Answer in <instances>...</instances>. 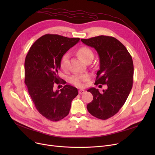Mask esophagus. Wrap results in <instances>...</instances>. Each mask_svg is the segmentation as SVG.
Here are the masks:
<instances>
[{"mask_svg": "<svg viewBox=\"0 0 155 155\" xmlns=\"http://www.w3.org/2000/svg\"><path fill=\"white\" fill-rule=\"evenodd\" d=\"M85 93V91L84 90H83V89H80V90L78 91V94H84Z\"/></svg>", "mask_w": 155, "mask_h": 155, "instance_id": "1", "label": "esophagus"}]
</instances>
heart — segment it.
Wrapping results in <instances>:
<instances>
[{
  "label": "heart",
  "instance_id": "heart-1",
  "mask_svg": "<svg viewBox=\"0 0 155 155\" xmlns=\"http://www.w3.org/2000/svg\"><path fill=\"white\" fill-rule=\"evenodd\" d=\"M77 54L84 62L89 59H92L94 57V53L91 48L87 46H82L80 48L77 50ZM68 53H65L63 55L60 61V67L62 70H67L68 67ZM87 80V77L86 75H76L73 76L70 78V82L73 85L77 87H82L84 85V82Z\"/></svg>",
  "mask_w": 155,
  "mask_h": 155
}]
</instances>
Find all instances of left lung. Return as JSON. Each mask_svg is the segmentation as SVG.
Segmentation results:
<instances>
[{
  "instance_id": "left-lung-1",
  "label": "left lung",
  "mask_w": 155,
  "mask_h": 155,
  "mask_svg": "<svg viewBox=\"0 0 155 155\" xmlns=\"http://www.w3.org/2000/svg\"><path fill=\"white\" fill-rule=\"evenodd\" d=\"M81 41L94 48L99 56L100 69L97 72L95 84L107 86L102 93L95 88L88 89L94 98L87 104V110L97 118L107 119L123 106L131 91L134 74L132 57L126 48L112 36L102 35Z\"/></svg>"
}]
</instances>
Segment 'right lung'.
I'll use <instances>...</instances> for the list:
<instances>
[{"mask_svg": "<svg viewBox=\"0 0 155 155\" xmlns=\"http://www.w3.org/2000/svg\"><path fill=\"white\" fill-rule=\"evenodd\" d=\"M80 38L45 35L31 46L24 62L25 80L31 98L38 111L51 121H58L70 112L77 88L65 85L54 91L55 84H65L58 76L61 57L75 45Z\"/></svg>", "mask_w": 155, "mask_h": 155, "instance_id": "1", "label": "right lung"}]
</instances>
